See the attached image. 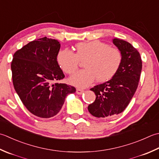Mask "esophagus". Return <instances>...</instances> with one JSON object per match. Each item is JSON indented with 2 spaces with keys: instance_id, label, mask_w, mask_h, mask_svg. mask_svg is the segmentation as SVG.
Masks as SVG:
<instances>
[{
  "instance_id": "obj_1",
  "label": "esophagus",
  "mask_w": 159,
  "mask_h": 159,
  "mask_svg": "<svg viewBox=\"0 0 159 159\" xmlns=\"http://www.w3.org/2000/svg\"><path fill=\"white\" fill-rule=\"evenodd\" d=\"M83 92H84V90H83L81 89H76V94H81Z\"/></svg>"
}]
</instances>
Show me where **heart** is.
Wrapping results in <instances>:
<instances>
[{
	"instance_id": "1",
	"label": "heart",
	"mask_w": 159,
	"mask_h": 159,
	"mask_svg": "<svg viewBox=\"0 0 159 159\" xmlns=\"http://www.w3.org/2000/svg\"><path fill=\"white\" fill-rule=\"evenodd\" d=\"M76 53L67 49H61L57 61L65 73L72 74L79 68L80 61H84L85 69L70 78V83L79 88H86L94 81L106 82L116 75L122 63L123 56L117 48H110L98 40L81 42L75 46Z\"/></svg>"
}]
</instances>
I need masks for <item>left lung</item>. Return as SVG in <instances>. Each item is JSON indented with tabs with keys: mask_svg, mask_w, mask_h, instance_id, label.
<instances>
[{
	"mask_svg": "<svg viewBox=\"0 0 159 159\" xmlns=\"http://www.w3.org/2000/svg\"><path fill=\"white\" fill-rule=\"evenodd\" d=\"M113 43L120 51L123 61L112 79L90 90L96 94L88 111L97 118H111L125 110L138 88L142 70V60L137 49L129 43L114 39Z\"/></svg>",
	"mask_w": 159,
	"mask_h": 159,
	"instance_id": "8db88e82",
	"label": "left lung"
}]
</instances>
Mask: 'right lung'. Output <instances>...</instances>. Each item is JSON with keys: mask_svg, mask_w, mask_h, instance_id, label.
<instances>
[{"mask_svg": "<svg viewBox=\"0 0 159 159\" xmlns=\"http://www.w3.org/2000/svg\"><path fill=\"white\" fill-rule=\"evenodd\" d=\"M61 48L57 40L47 37L30 42L14 53L11 64L16 92L25 107L40 118L57 115L73 86L56 83L65 75L57 61Z\"/></svg>", "mask_w": 159, "mask_h": 159, "instance_id": "add662e5", "label": "right lung"}]
</instances>
